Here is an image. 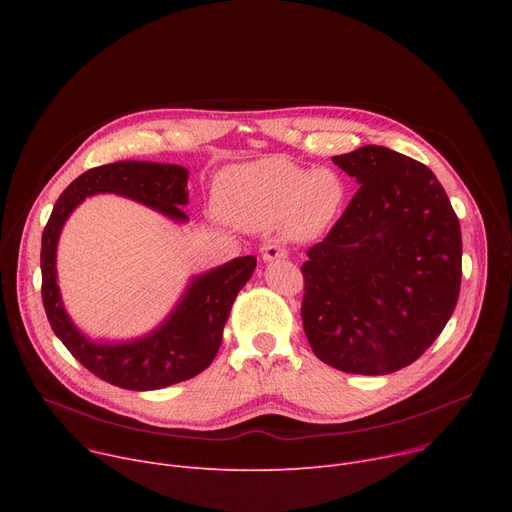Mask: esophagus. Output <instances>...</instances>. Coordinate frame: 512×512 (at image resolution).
<instances>
[{"mask_svg":"<svg viewBox=\"0 0 512 512\" xmlns=\"http://www.w3.org/2000/svg\"><path fill=\"white\" fill-rule=\"evenodd\" d=\"M261 257L265 263H271L275 259H285L287 257V249H283L281 245L277 243H267L263 249H261Z\"/></svg>","mask_w":512,"mask_h":512,"instance_id":"34e87169","label":"esophagus"}]
</instances>
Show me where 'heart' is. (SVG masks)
<instances>
[{
	"label": "heart",
	"mask_w": 512,
	"mask_h": 512,
	"mask_svg": "<svg viewBox=\"0 0 512 512\" xmlns=\"http://www.w3.org/2000/svg\"><path fill=\"white\" fill-rule=\"evenodd\" d=\"M344 200V180L328 168L304 170L263 158L225 170L214 184V212L223 223L259 231L277 223L294 241L316 239Z\"/></svg>",
	"instance_id": "heart-1"
}]
</instances>
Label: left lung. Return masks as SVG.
Listing matches in <instances>:
<instances>
[{
	"instance_id": "1",
	"label": "left lung",
	"mask_w": 512,
	"mask_h": 512,
	"mask_svg": "<svg viewBox=\"0 0 512 512\" xmlns=\"http://www.w3.org/2000/svg\"><path fill=\"white\" fill-rule=\"evenodd\" d=\"M360 188L308 251L302 322L314 354L356 375L409 367L442 334L462 281V233L433 172L383 145L334 156Z\"/></svg>"
}]
</instances>
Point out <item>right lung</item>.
Wrapping results in <instances>:
<instances>
[{
	"mask_svg": "<svg viewBox=\"0 0 512 512\" xmlns=\"http://www.w3.org/2000/svg\"><path fill=\"white\" fill-rule=\"evenodd\" d=\"M119 194L188 223L182 206L188 204V170L158 162H113L81 174L56 200L42 233V304L60 342L85 369L99 379L129 391H156L202 373L223 342V328L233 302L251 279L257 259L237 257L206 273L194 275L164 322L145 336L131 340H93L83 334L64 310L56 249L64 223L85 198Z\"/></svg>",
	"mask_w": 512,
	"mask_h": 512,
	"instance_id": "obj_1",
	"label": "right lung"
}]
</instances>
